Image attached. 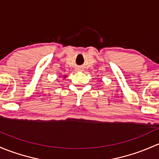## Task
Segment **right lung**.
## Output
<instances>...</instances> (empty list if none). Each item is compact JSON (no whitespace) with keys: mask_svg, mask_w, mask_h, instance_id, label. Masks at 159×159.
Segmentation results:
<instances>
[{"mask_svg":"<svg viewBox=\"0 0 159 159\" xmlns=\"http://www.w3.org/2000/svg\"><path fill=\"white\" fill-rule=\"evenodd\" d=\"M66 76H63V78H66Z\"/></svg>","mask_w":159,"mask_h":159,"instance_id":"1","label":"right lung"}]
</instances>
